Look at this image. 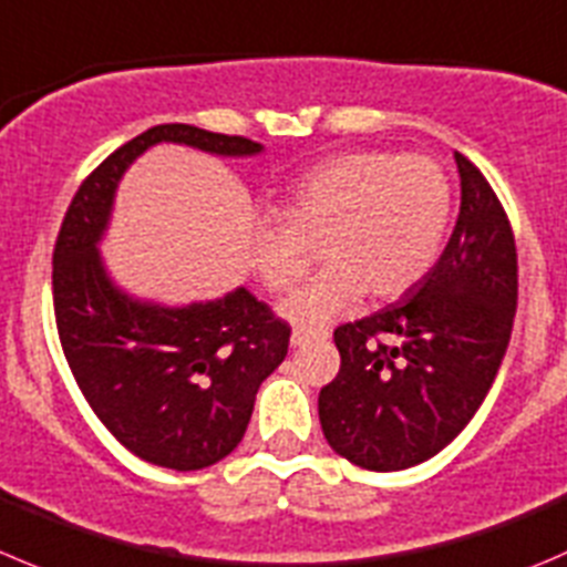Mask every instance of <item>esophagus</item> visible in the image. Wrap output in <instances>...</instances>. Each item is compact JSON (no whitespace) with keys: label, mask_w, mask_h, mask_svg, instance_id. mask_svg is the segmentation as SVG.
<instances>
[{"label":"esophagus","mask_w":567,"mask_h":567,"mask_svg":"<svg viewBox=\"0 0 567 567\" xmlns=\"http://www.w3.org/2000/svg\"><path fill=\"white\" fill-rule=\"evenodd\" d=\"M312 338H316L312 332H305V329H293V334H290V346H307Z\"/></svg>","instance_id":"34e87169"}]
</instances>
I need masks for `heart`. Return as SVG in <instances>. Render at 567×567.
<instances>
[{
    "instance_id": "1",
    "label": "heart",
    "mask_w": 567,
    "mask_h": 567,
    "mask_svg": "<svg viewBox=\"0 0 567 567\" xmlns=\"http://www.w3.org/2000/svg\"><path fill=\"white\" fill-rule=\"evenodd\" d=\"M452 183L432 157L346 152L285 188L279 218L255 216L249 260L271 293H288L321 244L323 271L290 296L282 316L316 329L365 296L395 299L415 288L446 238Z\"/></svg>"
}]
</instances>
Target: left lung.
Returning a JSON list of instances; mask_svg holds the SVG:
<instances>
[{"label":"left lung","instance_id":"obj_1","mask_svg":"<svg viewBox=\"0 0 567 567\" xmlns=\"http://www.w3.org/2000/svg\"><path fill=\"white\" fill-rule=\"evenodd\" d=\"M460 216L404 301L334 329L340 371L318 395L329 446L365 471L435 457L485 401L513 332L518 255L485 174L454 152Z\"/></svg>","mask_w":567,"mask_h":567}]
</instances>
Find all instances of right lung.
Listing matches in <instances>:
<instances>
[{"instance_id":"add662e5","label":"right lung","mask_w":567,"mask_h":567,"mask_svg":"<svg viewBox=\"0 0 567 567\" xmlns=\"http://www.w3.org/2000/svg\"><path fill=\"white\" fill-rule=\"evenodd\" d=\"M249 157L260 144L190 124H157L99 163L71 199L52 255L60 346L82 395L135 457L199 471L235 452L262 379L288 354L290 327L246 288L188 307L137 301L99 257L118 179L155 144Z\"/></svg>"}]
</instances>
